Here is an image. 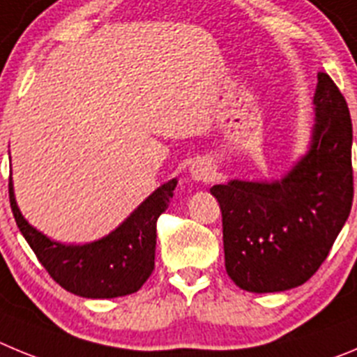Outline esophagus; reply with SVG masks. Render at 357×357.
<instances>
[{"instance_id":"34e87169","label":"esophagus","mask_w":357,"mask_h":357,"mask_svg":"<svg viewBox=\"0 0 357 357\" xmlns=\"http://www.w3.org/2000/svg\"><path fill=\"white\" fill-rule=\"evenodd\" d=\"M190 174L195 181H202V183H208L213 179V167L206 162V160H197L194 165L190 167Z\"/></svg>"}]
</instances>
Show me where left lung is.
Masks as SVG:
<instances>
[{
	"label": "left lung",
	"mask_w": 357,
	"mask_h": 357,
	"mask_svg": "<svg viewBox=\"0 0 357 357\" xmlns=\"http://www.w3.org/2000/svg\"><path fill=\"white\" fill-rule=\"evenodd\" d=\"M310 151L278 181L211 186L222 211L226 272L255 294L301 287L319 271L349 218L352 121L335 82L319 73Z\"/></svg>",
	"instance_id": "left-lung-1"
}]
</instances>
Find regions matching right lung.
Wrapping results in <instances>:
<instances>
[{
    "label": "right lung",
    "instance_id": "obj_1",
    "mask_svg": "<svg viewBox=\"0 0 357 357\" xmlns=\"http://www.w3.org/2000/svg\"><path fill=\"white\" fill-rule=\"evenodd\" d=\"M178 181L156 188L117 229L91 243L63 245L28 224L8 181L10 208L19 231L26 238L47 274L70 294L86 298H114L135 294L155 271L156 220L167 210Z\"/></svg>",
    "mask_w": 357,
    "mask_h": 357
}]
</instances>
